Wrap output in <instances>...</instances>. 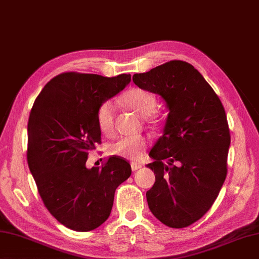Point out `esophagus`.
<instances>
[{
    "label": "esophagus",
    "mask_w": 259,
    "mask_h": 259,
    "mask_svg": "<svg viewBox=\"0 0 259 259\" xmlns=\"http://www.w3.org/2000/svg\"><path fill=\"white\" fill-rule=\"evenodd\" d=\"M142 168V164L139 162H133L131 163V169L134 170V171H137V170H139Z\"/></svg>",
    "instance_id": "1"
}]
</instances>
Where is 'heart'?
<instances>
[{
    "mask_svg": "<svg viewBox=\"0 0 259 259\" xmlns=\"http://www.w3.org/2000/svg\"><path fill=\"white\" fill-rule=\"evenodd\" d=\"M122 101L129 109L139 114L140 117H148L156 109V97L150 91L139 88H134L124 93ZM98 123L102 133H111L114 120V106L112 101H104L98 109ZM145 137H124L119 139L111 147V152L115 156L130 160H140L144 157L147 147Z\"/></svg>",
    "mask_w": 259,
    "mask_h": 259,
    "instance_id": "1",
    "label": "heart"
}]
</instances>
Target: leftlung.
Segmentation results:
<instances>
[{
    "label": "left lung",
    "instance_id": "1",
    "mask_svg": "<svg viewBox=\"0 0 259 259\" xmlns=\"http://www.w3.org/2000/svg\"><path fill=\"white\" fill-rule=\"evenodd\" d=\"M133 80L160 96L168 109L149 153L155 161L147 164L156 176L148 206L166 226L188 227L210 209L226 179L230 135L223 103L199 71L180 60Z\"/></svg>",
    "mask_w": 259,
    "mask_h": 259
}]
</instances>
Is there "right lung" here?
Wrapping results in <instances>:
<instances>
[{
	"instance_id": "right-lung-1",
	"label": "right lung",
	"mask_w": 259,
	"mask_h": 259,
	"mask_svg": "<svg viewBox=\"0 0 259 259\" xmlns=\"http://www.w3.org/2000/svg\"><path fill=\"white\" fill-rule=\"evenodd\" d=\"M131 81L67 72L54 76L33 104L27 123V163L38 194L52 216L75 232H90L107 221L117 187L131 166L112 156L101 168H87L89 150L101 142L98 109Z\"/></svg>"
}]
</instances>
